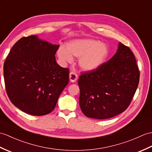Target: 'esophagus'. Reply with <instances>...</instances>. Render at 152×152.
Instances as JSON below:
<instances>
[{"label":"esophagus","mask_w":152,"mask_h":152,"mask_svg":"<svg viewBox=\"0 0 152 152\" xmlns=\"http://www.w3.org/2000/svg\"><path fill=\"white\" fill-rule=\"evenodd\" d=\"M69 79L71 82H75L77 79V75H76V73L74 72H70L69 75Z\"/></svg>","instance_id":"34e87169"}]
</instances>
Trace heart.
Here are the masks:
<instances>
[{
    "instance_id": "heart-1",
    "label": "heart",
    "mask_w": 152,
    "mask_h": 152,
    "mask_svg": "<svg viewBox=\"0 0 152 152\" xmlns=\"http://www.w3.org/2000/svg\"><path fill=\"white\" fill-rule=\"evenodd\" d=\"M65 47H60L57 56L63 64L73 61L78 58V66L86 72L94 71L103 66L109 56V46L94 39H78L68 42Z\"/></svg>"
}]
</instances>
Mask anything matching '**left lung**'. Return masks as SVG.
Wrapping results in <instances>:
<instances>
[{"instance_id":"1","label":"left lung","mask_w":152,"mask_h":152,"mask_svg":"<svg viewBox=\"0 0 152 152\" xmlns=\"http://www.w3.org/2000/svg\"><path fill=\"white\" fill-rule=\"evenodd\" d=\"M136 59L129 48L119 42L115 54L94 71L81 74L80 106L87 117L106 119L128 108L139 82Z\"/></svg>"}]
</instances>
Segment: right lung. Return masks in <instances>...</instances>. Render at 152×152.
<instances>
[{
  "mask_svg": "<svg viewBox=\"0 0 152 152\" xmlns=\"http://www.w3.org/2000/svg\"><path fill=\"white\" fill-rule=\"evenodd\" d=\"M59 47L34 35L20 39L7 56L4 64L6 93L12 104L26 113H50L69 83V69L56 61Z\"/></svg>",
  "mask_w": 152,
  "mask_h": 152,
  "instance_id": "add662e5",
  "label": "right lung"
}]
</instances>
